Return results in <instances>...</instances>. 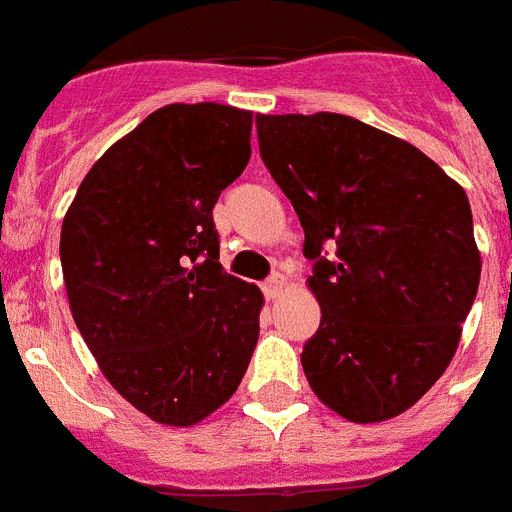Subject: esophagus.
I'll return each instance as SVG.
<instances>
[{
    "instance_id": "1",
    "label": "esophagus",
    "mask_w": 512,
    "mask_h": 512,
    "mask_svg": "<svg viewBox=\"0 0 512 512\" xmlns=\"http://www.w3.org/2000/svg\"><path fill=\"white\" fill-rule=\"evenodd\" d=\"M282 288H285V277L272 275L267 282H264V296L275 301V298L282 296Z\"/></svg>"
}]
</instances>
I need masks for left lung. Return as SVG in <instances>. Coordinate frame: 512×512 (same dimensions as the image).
Returning a JSON list of instances; mask_svg holds the SVG:
<instances>
[{
  "label": "left lung",
  "mask_w": 512,
  "mask_h": 512,
  "mask_svg": "<svg viewBox=\"0 0 512 512\" xmlns=\"http://www.w3.org/2000/svg\"><path fill=\"white\" fill-rule=\"evenodd\" d=\"M256 132L314 261L309 386L351 423L402 415L444 375L476 298L468 195L415 145L341 113L256 116Z\"/></svg>",
  "instance_id": "1"
}]
</instances>
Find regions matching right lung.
I'll list each match as a JSON object with an SVG mask.
<instances>
[{
    "mask_svg": "<svg viewBox=\"0 0 512 512\" xmlns=\"http://www.w3.org/2000/svg\"><path fill=\"white\" fill-rule=\"evenodd\" d=\"M251 110L166 105L110 145L63 219L68 304L102 375L163 425L200 423L237 391L261 290L219 264L214 203L251 158Z\"/></svg>",
    "mask_w": 512,
    "mask_h": 512,
    "instance_id": "obj_1",
    "label": "right lung"
}]
</instances>
